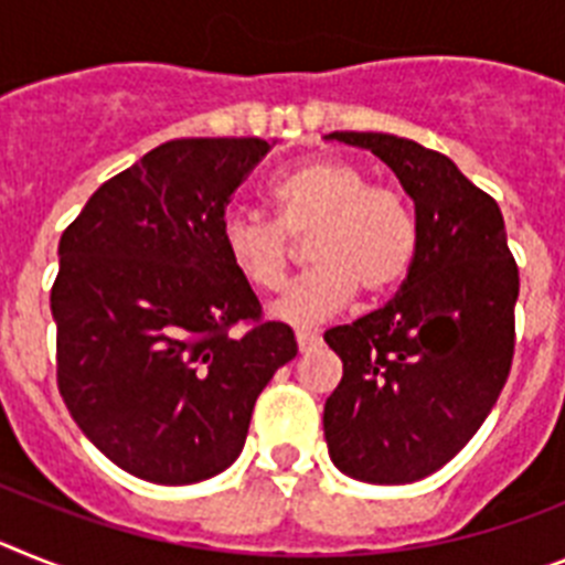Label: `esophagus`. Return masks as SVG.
I'll list each match as a JSON object with an SVG mask.
<instances>
[{
  "instance_id": "1",
  "label": "esophagus",
  "mask_w": 565,
  "mask_h": 565,
  "mask_svg": "<svg viewBox=\"0 0 565 565\" xmlns=\"http://www.w3.org/2000/svg\"><path fill=\"white\" fill-rule=\"evenodd\" d=\"M296 341H298V350L310 352L312 347H318V343H321V335H318V332H310V330H298Z\"/></svg>"
}]
</instances>
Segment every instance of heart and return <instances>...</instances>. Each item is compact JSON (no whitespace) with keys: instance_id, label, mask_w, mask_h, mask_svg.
<instances>
[{"instance_id":"obj_1","label":"heart","mask_w":565,"mask_h":565,"mask_svg":"<svg viewBox=\"0 0 565 565\" xmlns=\"http://www.w3.org/2000/svg\"><path fill=\"white\" fill-rule=\"evenodd\" d=\"M278 222L247 210L222 215L227 262L255 289L273 292L284 284L292 238L307 236L303 255L312 262L269 307L276 321L310 327L335 316L355 289L386 296L409 273L418 249V227L409 201L395 188L370 184L352 161L312 159L289 170L273 188Z\"/></svg>"}]
</instances>
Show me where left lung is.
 Masks as SVG:
<instances>
[{
    "instance_id": "8db88e82",
    "label": "left lung",
    "mask_w": 565,
    "mask_h": 565,
    "mask_svg": "<svg viewBox=\"0 0 565 565\" xmlns=\"http://www.w3.org/2000/svg\"><path fill=\"white\" fill-rule=\"evenodd\" d=\"M370 150L415 204L418 249L384 310L327 330L343 377L323 404L332 463L364 483H415L469 444L507 384L518 264L498 201L444 153L390 134H330Z\"/></svg>"
}]
</instances>
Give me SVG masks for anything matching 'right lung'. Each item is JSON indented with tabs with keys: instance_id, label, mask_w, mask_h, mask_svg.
I'll return each instance as SVG.
<instances>
[{
	"instance_id": "1",
	"label": "right lung",
	"mask_w": 565,
	"mask_h": 565,
	"mask_svg": "<svg viewBox=\"0 0 565 565\" xmlns=\"http://www.w3.org/2000/svg\"><path fill=\"white\" fill-rule=\"evenodd\" d=\"M264 139H175L105 181L58 242V392L125 472L184 487L242 455L255 398L298 343L262 321L222 215ZM253 320L242 339L226 335Z\"/></svg>"
}]
</instances>
